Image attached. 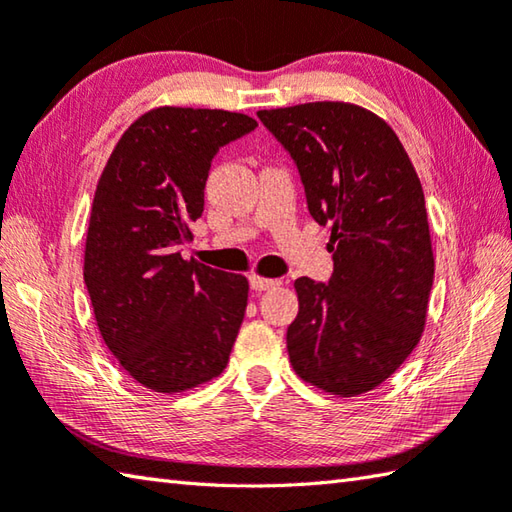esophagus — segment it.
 <instances>
[{"mask_svg": "<svg viewBox=\"0 0 512 512\" xmlns=\"http://www.w3.org/2000/svg\"><path fill=\"white\" fill-rule=\"evenodd\" d=\"M248 282H250V288L257 290V293L279 286V279H266V277H259V275H250Z\"/></svg>", "mask_w": 512, "mask_h": 512, "instance_id": "obj_1", "label": "esophagus"}]
</instances>
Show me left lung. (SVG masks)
I'll return each instance as SVG.
<instances>
[{
	"instance_id": "8db88e82",
	"label": "left lung",
	"mask_w": 512,
	"mask_h": 512,
	"mask_svg": "<svg viewBox=\"0 0 512 512\" xmlns=\"http://www.w3.org/2000/svg\"><path fill=\"white\" fill-rule=\"evenodd\" d=\"M297 166L308 213L330 224L328 284L299 277L286 346L295 373L353 397L388 379L426 324L435 259L424 190L384 119L342 102L259 110Z\"/></svg>"
}]
</instances>
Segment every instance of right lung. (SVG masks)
<instances>
[{"label": "right lung", "mask_w": 512, "mask_h": 512, "mask_svg": "<svg viewBox=\"0 0 512 512\" xmlns=\"http://www.w3.org/2000/svg\"><path fill=\"white\" fill-rule=\"evenodd\" d=\"M257 128L208 108H155L108 157L90 210L84 282L110 353L157 393L217 377L244 322L242 275L184 259L219 148Z\"/></svg>", "instance_id": "1"}]
</instances>
